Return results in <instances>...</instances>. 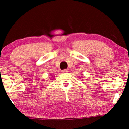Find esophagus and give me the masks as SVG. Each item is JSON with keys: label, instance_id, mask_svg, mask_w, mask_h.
<instances>
[{"label": "esophagus", "instance_id": "1", "mask_svg": "<svg viewBox=\"0 0 129 129\" xmlns=\"http://www.w3.org/2000/svg\"><path fill=\"white\" fill-rule=\"evenodd\" d=\"M68 69H65V70H63L62 71V73H68Z\"/></svg>", "mask_w": 129, "mask_h": 129}]
</instances>
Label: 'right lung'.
<instances>
[{
	"label": "right lung",
	"mask_w": 129,
	"mask_h": 129,
	"mask_svg": "<svg viewBox=\"0 0 129 129\" xmlns=\"http://www.w3.org/2000/svg\"><path fill=\"white\" fill-rule=\"evenodd\" d=\"M52 78V77H51ZM50 80H51V79H50Z\"/></svg>",
	"instance_id": "right-lung-1"
}]
</instances>
